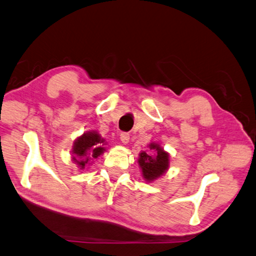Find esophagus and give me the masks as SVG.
<instances>
[{
    "mask_svg": "<svg viewBox=\"0 0 256 256\" xmlns=\"http://www.w3.org/2000/svg\"><path fill=\"white\" fill-rule=\"evenodd\" d=\"M129 140H130V136H129V134H127V132L120 134V140H121V142H122V144H124V145L128 144Z\"/></svg>",
    "mask_w": 256,
    "mask_h": 256,
    "instance_id": "34e87169",
    "label": "esophagus"
}]
</instances>
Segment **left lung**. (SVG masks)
<instances>
[{
    "instance_id": "left-lung-1",
    "label": "left lung",
    "mask_w": 256,
    "mask_h": 256,
    "mask_svg": "<svg viewBox=\"0 0 256 256\" xmlns=\"http://www.w3.org/2000/svg\"><path fill=\"white\" fill-rule=\"evenodd\" d=\"M152 153L140 152L138 165L142 170V176L146 182H154L168 172L170 168V154L158 142H152L147 145Z\"/></svg>"
}]
</instances>
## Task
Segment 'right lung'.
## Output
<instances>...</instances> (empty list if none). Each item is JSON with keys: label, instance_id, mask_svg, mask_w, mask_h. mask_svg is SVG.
<instances>
[{"label": "right lung", "instance_id": "1", "mask_svg": "<svg viewBox=\"0 0 256 256\" xmlns=\"http://www.w3.org/2000/svg\"><path fill=\"white\" fill-rule=\"evenodd\" d=\"M106 140L98 132H86L74 140L72 147V160L80 170H85L94 160L106 150Z\"/></svg>", "mask_w": 256, "mask_h": 256}]
</instances>
